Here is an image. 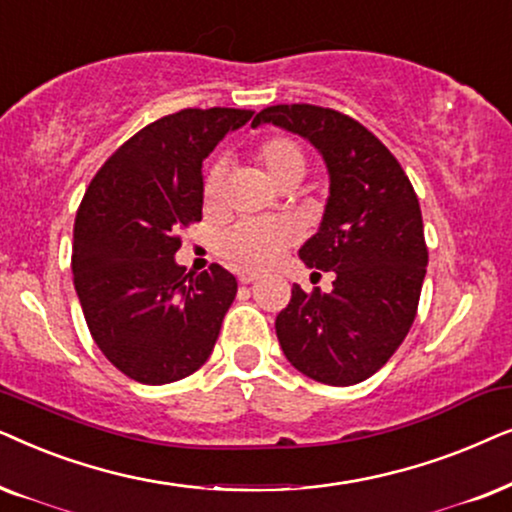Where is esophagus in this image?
Masks as SVG:
<instances>
[{"label": "esophagus", "instance_id": "esophagus-1", "mask_svg": "<svg viewBox=\"0 0 512 512\" xmlns=\"http://www.w3.org/2000/svg\"><path fill=\"white\" fill-rule=\"evenodd\" d=\"M257 276L255 271H248V269H243V271H238V281H241L243 285H248V283H252V281H257Z\"/></svg>", "mask_w": 512, "mask_h": 512}]
</instances>
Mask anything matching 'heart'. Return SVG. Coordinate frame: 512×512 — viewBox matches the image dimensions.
<instances>
[{
	"label": "heart",
	"instance_id": "1",
	"mask_svg": "<svg viewBox=\"0 0 512 512\" xmlns=\"http://www.w3.org/2000/svg\"><path fill=\"white\" fill-rule=\"evenodd\" d=\"M255 159L276 187L285 182L297 185L306 170L304 149L288 135H274V138L262 140L255 149ZM222 177L220 166L208 170L206 182H203V196H206L208 206L220 199ZM295 241L297 229L288 220H241L222 231V236L217 238V250L236 267L264 269Z\"/></svg>",
	"mask_w": 512,
	"mask_h": 512
}]
</instances>
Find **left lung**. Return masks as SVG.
I'll list each match as a JSON object with an SVG mask.
<instances>
[{
	"label": "left lung",
	"instance_id": "1",
	"mask_svg": "<svg viewBox=\"0 0 512 512\" xmlns=\"http://www.w3.org/2000/svg\"><path fill=\"white\" fill-rule=\"evenodd\" d=\"M262 124L309 140L330 175L323 220L299 260L332 271V292L292 285L276 316L278 342L306 377L358 384L388 363L417 316L428 264L419 199L398 159L342 112L274 105L252 119Z\"/></svg>",
	"mask_w": 512,
	"mask_h": 512
}]
</instances>
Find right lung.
Instances as JSON below:
<instances>
[{
  "label": "right lung",
  "mask_w": 512,
  "mask_h": 512,
  "mask_svg": "<svg viewBox=\"0 0 512 512\" xmlns=\"http://www.w3.org/2000/svg\"><path fill=\"white\" fill-rule=\"evenodd\" d=\"M250 109H182L149 124L105 161L74 220L72 274L91 337L140 384L199 370L236 297V278L213 264L177 267V231L201 220L203 159Z\"/></svg>",
  "instance_id": "add662e5"
}]
</instances>
